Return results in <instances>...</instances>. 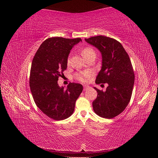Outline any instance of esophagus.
Returning <instances> with one entry per match:
<instances>
[{
	"instance_id": "1",
	"label": "esophagus",
	"mask_w": 158,
	"mask_h": 158,
	"mask_svg": "<svg viewBox=\"0 0 158 158\" xmlns=\"http://www.w3.org/2000/svg\"><path fill=\"white\" fill-rule=\"evenodd\" d=\"M89 88V86H88V85H84L83 86V90H84V91H85V90L88 89Z\"/></svg>"
}]
</instances>
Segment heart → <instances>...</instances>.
I'll list each match as a JSON object with an SVG mask.
<instances>
[{"mask_svg":"<svg viewBox=\"0 0 158 158\" xmlns=\"http://www.w3.org/2000/svg\"><path fill=\"white\" fill-rule=\"evenodd\" d=\"M81 55L85 60L88 59L91 57H96V52L92 47L87 46L83 48L81 50ZM69 62V60L68 61ZM91 76V73L89 70H85V71L80 72L76 74L75 77L77 80L81 82H86Z\"/></svg>","mask_w":158,"mask_h":158,"instance_id":"heart-1","label":"heart"}]
</instances>
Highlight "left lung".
<instances>
[{
  "label": "left lung",
  "instance_id": "left-lung-1",
  "mask_svg": "<svg viewBox=\"0 0 158 158\" xmlns=\"http://www.w3.org/2000/svg\"><path fill=\"white\" fill-rule=\"evenodd\" d=\"M102 54V67L96 84L107 83L105 92H98L92 102L94 112L101 117L111 119L122 113L130 102L135 83V73L129 56L117 40L105 36L85 39Z\"/></svg>",
  "mask_w": 158,
  "mask_h": 158
}]
</instances>
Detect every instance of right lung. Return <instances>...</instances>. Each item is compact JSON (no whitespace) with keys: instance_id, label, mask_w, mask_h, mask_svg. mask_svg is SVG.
<instances>
[{"instance_id":"1","label":"right lung","mask_w":158,"mask_h":158,"mask_svg":"<svg viewBox=\"0 0 158 158\" xmlns=\"http://www.w3.org/2000/svg\"><path fill=\"white\" fill-rule=\"evenodd\" d=\"M80 41V38H49L39 47L32 60L30 88L33 99L43 113L54 120L65 119L72 115L83 91L79 83H70L66 89L58 83L67 68L70 51Z\"/></svg>"}]
</instances>
